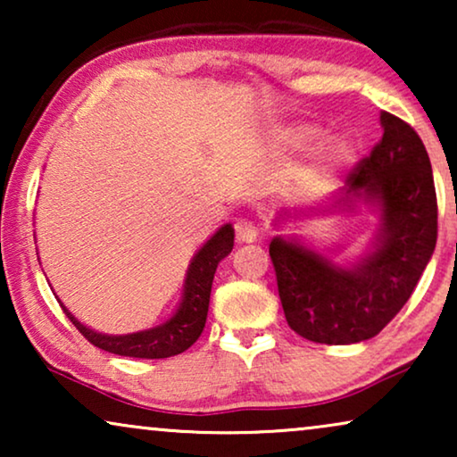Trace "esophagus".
Wrapping results in <instances>:
<instances>
[{"mask_svg": "<svg viewBox=\"0 0 457 457\" xmlns=\"http://www.w3.org/2000/svg\"><path fill=\"white\" fill-rule=\"evenodd\" d=\"M235 235L239 243H253L258 239V228H255V224L252 220L241 218V220L235 222Z\"/></svg>", "mask_w": 457, "mask_h": 457, "instance_id": "1", "label": "esophagus"}]
</instances>
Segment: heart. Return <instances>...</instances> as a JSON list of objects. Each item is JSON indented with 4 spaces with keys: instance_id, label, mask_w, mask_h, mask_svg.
Segmentation results:
<instances>
[{
    "instance_id": "heart-1",
    "label": "heart",
    "mask_w": 457,
    "mask_h": 457,
    "mask_svg": "<svg viewBox=\"0 0 457 457\" xmlns=\"http://www.w3.org/2000/svg\"><path fill=\"white\" fill-rule=\"evenodd\" d=\"M322 129L318 124H291L277 129L272 135V147L278 154H299L308 149L312 143L320 139ZM355 160V143L345 135H330L318 143L310 160L299 172L295 189L297 195H316L327 189L352 166Z\"/></svg>"
}]
</instances>
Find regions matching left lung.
<instances>
[{"label": "left lung", "instance_id": "left-lung-1", "mask_svg": "<svg viewBox=\"0 0 457 457\" xmlns=\"http://www.w3.org/2000/svg\"><path fill=\"white\" fill-rule=\"evenodd\" d=\"M383 139L320 208L280 214L270 258L289 327L303 339L352 345L377 337L408 302L433 258L436 195L433 168L416 130L380 112ZM366 211L378 218L365 252L341 259L332 248L283 234L292 224Z\"/></svg>", "mask_w": 457, "mask_h": 457}]
</instances>
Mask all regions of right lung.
<instances>
[{"label": "right lung", "instance_id": "1", "mask_svg": "<svg viewBox=\"0 0 457 457\" xmlns=\"http://www.w3.org/2000/svg\"><path fill=\"white\" fill-rule=\"evenodd\" d=\"M233 245L235 228L233 224L227 222L191 258L177 310L172 312L170 318H166L164 322L155 324L152 328L127 335H105L87 327L60 299L58 302L74 327L85 335V339L96 347L104 349V352L143 360L170 358V355H179L185 349H189L202 335L210 308L212 280H214L218 264L233 252Z\"/></svg>", "mask_w": 457, "mask_h": 457}]
</instances>
